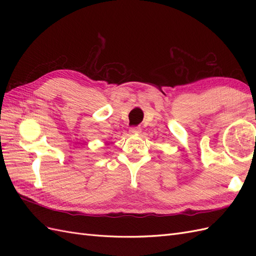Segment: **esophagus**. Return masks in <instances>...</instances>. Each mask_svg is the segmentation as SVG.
Instances as JSON below:
<instances>
[{"instance_id": "34e87169", "label": "esophagus", "mask_w": 256, "mask_h": 256, "mask_svg": "<svg viewBox=\"0 0 256 256\" xmlns=\"http://www.w3.org/2000/svg\"><path fill=\"white\" fill-rule=\"evenodd\" d=\"M129 131H130L131 134H141V128L140 127H132V128H130Z\"/></svg>"}]
</instances>
